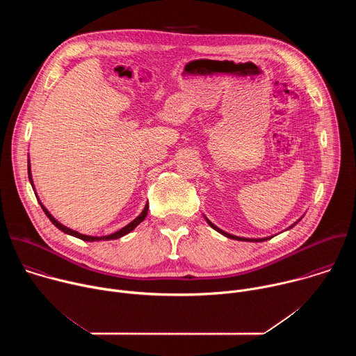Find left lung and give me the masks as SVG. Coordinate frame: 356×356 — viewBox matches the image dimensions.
<instances>
[{
    "label": "left lung",
    "instance_id": "obj_1",
    "mask_svg": "<svg viewBox=\"0 0 356 356\" xmlns=\"http://www.w3.org/2000/svg\"><path fill=\"white\" fill-rule=\"evenodd\" d=\"M206 220H207V222H209V225L211 227V228H214L217 232H220V234H222L224 236H227V238H231V239H238V241H246V242H264V241H266V239H270L272 236H266V238H241V236H236V235H231V234H228V232H225V231H222V229H220L217 225H214L207 217H204ZM297 222H294L290 228H293L294 225H296Z\"/></svg>",
    "mask_w": 356,
    "mask_h": 356
}]
</instances>
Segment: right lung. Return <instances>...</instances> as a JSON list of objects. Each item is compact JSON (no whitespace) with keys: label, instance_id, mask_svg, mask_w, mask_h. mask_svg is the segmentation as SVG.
<instances>
[{"label":"right lung","instance_id":"right-lung-1","mask_svg":"<svg viewBox=\"0 0 356 356\" xmlns=\"http://www.w3.org/2000/svg\"><path fill=\"white\" fill-rule=\"evenodd\" d=\"M28 176H29V181H31V184H32V187H33V180H32V173H31V163H29V161H28ZM33 190H35V187H33ZM38 198V197H36ZM39 201V204H40V207H42V210L44 211V214L47 216V218L52 221V224L56 227V228H59L60 231H63L65 234H67V235H72V236H76V238H79V239H83V241H88V242H94V241H111V239H118V238H121V236H124V235H127V234H129L132 229H135L143 220H145V217L147 216V210H149V204L146 202L145 204V209L142 210V213L134 220V221H131L128 225H125L124 228H121L120 231H117V232H114V234H110V235H104V236H90V235H84V234H80V232H77V231H73V229H70V228H67V227H65L63 224H60L52 214H50L49 211H47V209L40 202V200H38Z\"/></svg>","mask_w":356,"mask_h":356}]
</instances>
